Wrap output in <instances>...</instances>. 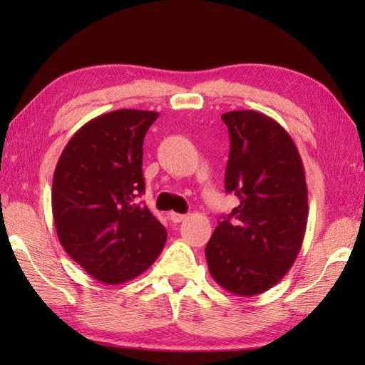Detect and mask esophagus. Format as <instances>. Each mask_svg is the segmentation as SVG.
<instances>
[{"mask_svg":"<svg viewBox=\"0 0 365 365\" xmlns=\"http://www.w3.org/2000/svg\"><path fill=\"white\" fill-rule=\"evenodd\" d=\"M169 218H170V221H173V222H182V221L187 220L188 216H187V215H182V213L170 212V213H169Z\"/></svg>","mask_w":365,"mask_h":365,"instance_id":"obj_1","label":"esophagus"}]
</instances>
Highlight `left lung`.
Masks as SVG:
<instances>
[{
	"label": "left lung",
	"instance_id": "obj_1",
	"mask_svg": "<svg viewBox=\"0 0 365 365\" xmlns=\"http://www.w3.org/2000/svg\"><path fill=\"white\" fill-rule=\"evenodd\" d=\"M221 119L230 138L226 191L240 204L221 216L205 257L222 289L252 297L274 287L298 257L309 210L304 168L274 119L252 110Z\"/></svg>",
	"mask_w": 365,
	"mask_h": 365
}]
</instances>
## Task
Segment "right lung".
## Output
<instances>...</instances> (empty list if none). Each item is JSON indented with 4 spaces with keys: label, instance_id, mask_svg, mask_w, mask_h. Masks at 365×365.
Instances as JSON below:
<instances>
[{
    "label": "right lung",
    "instance_id": "right-lung-1",
    "mask_svg": "<svg viewBox=\"0 0 365 365\" xmlns=\"http://www.w3.org/2000/svg\"><path fill=\"white\" fill-rule=\"evenodd\" d=\"M158 113L118 110L76 131L54 169L51 208L64 251L92 277L122 284L157 260L168 232L136 202L143 144Z\"/></svg>",
    "mask_w": 365,
    "mask_h": 365
}]
</instances>
